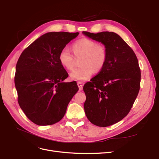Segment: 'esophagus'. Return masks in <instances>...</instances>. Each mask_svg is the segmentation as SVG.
I'll return each instance as SVG.
<instances>
[{
	"label": "esophagus",
	"mask_w": 159,
	"mask_h": 159,
	"mask_svg": "<svg viewBox=\"0 0 159 159\" xmlns=\"http://www.w3.org/2000/svg\"><path fill=\"white\" fill-rule=\"evenodd\" d=\"M77 85L79 86V90H83V83L82 82H78L77 83Z\"/></svg>",
	"instance_id": "obj_1"
}]
</instances>
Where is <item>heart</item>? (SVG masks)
<instances>
[{"mask_svg": "<svg viewBox=\"0 0 159 159\" xmlns=\"http://www.w3.org/2000/svg\"><path fill=\"white\" fill-rule=\"evenodd\" d=\"M76 57H80V67L70 73V78L75 80H86L93 73H99L103 69L107 60L106 48L102 44H97L94 40L82 38L76 40L71 46ZM59 61L68 70L74 67V57L67 48H63L59 54Z\"/></svg>", "mask_w": 159, "mask_h": 159, "instance_id": "heart-1", "label": "heart"}]
</instances>
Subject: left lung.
Instances as JSON below:
<instances>
[{
	"label": "left lung",
	"mask_w": 159,
	"mask_h": 159,
	"mask_svg": "<svg viewBox=\"0 0 159 159\" xmlns=\"http://www.w3.org/2000/svg\"><path fill=\"white\" fill-rule=\"evenodd\" d=\"M83 34L103 44L107 52L103 69L84 85L85 114L93 125L109 126L125 118L138 96L141 80L138 61L132 49L115 33Z\"/></svg>",
	"instance_id": "left-lung-1"
}]
</instances>
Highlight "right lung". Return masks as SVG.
Listing matches in <instances>:
<instances>
[{"mask_svg":"<svg viewBox=\"0 0 159 159\" xmlns=\"http://www.w3.org/2000/svg\"><path fill=\"white\" fill-rule=\"evenodd\" d=\"M79 34L47 33L23 50L18 59L14 78L18 103L34 124L46 126L60 121L79 90L75 81L63 82L68 73L58 59L60 51Z\"/></svg>","mask_w":159,"mask_h":159,"instance_id":"right-lung-1","label":"right lung"}]
</instances>
